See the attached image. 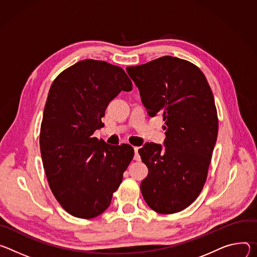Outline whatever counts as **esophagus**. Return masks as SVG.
Masks as SVG:
<instances>
[{"label": "esophagus", "mask_w": 257, "mask_h": 257, "mask_svg": "<svg viewBox=\"0 0 257 257\" xmlns=\"http://www.w3.org/2000/svg\"><path fill=\"white\" fill-rule=\"evenodd\" d=\"M139 148L138 147H134V151H135V156H134V159L139 161L141 158H140V155H139V152H138Z\"/></svg>", "instance_id": "34e87169"}]
</instances>
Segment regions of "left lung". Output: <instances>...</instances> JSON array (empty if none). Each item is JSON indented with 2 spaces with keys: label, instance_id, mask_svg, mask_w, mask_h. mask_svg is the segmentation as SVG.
I'll use <instances>...</instances> for the list:
<instances>
[{
  "label": "left lung",
  "instance_id": "left-lung-1",
  "mask_svg": "<svg viewBox=\"0 0 257 257\" xmlns=\"http://www.w3.org/2000/svg\"><path fill=\"white\" fill-rule=\"evenodd\" d=\"M150 116L161 113L164 146L146 143L139 154L149 170L141 191L151 209L172 214L200 194L218 132L213 94L203 72L189 61L163 56L126 67Z\"/></svg>",
  "mask_w": 257,
  "mask_h": 257
}]
</instances>
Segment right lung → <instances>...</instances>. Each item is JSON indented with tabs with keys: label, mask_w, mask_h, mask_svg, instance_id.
I'll list each match as a JSON object with an SVG mask.
<instances>
[{
	"label": "right lung",
	"mask_w": 257,
	"mask_h": 257,
	"mask_svg": "<svg viewBox=\"0 0 257 257\" xmlns=\"http://www.w3.org/2000/svg\"><path fill=\"white\" fill-rule=\"evenodd\" d=\"M133 83L121 67L82 60L53 81L44 109L40 147L49 186L71 215L93 218L110 205L134 157L130 145L93 137L109 102Z\"/></svg>",
	"instance_id": "1"
}]
</instances>
